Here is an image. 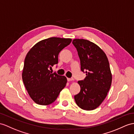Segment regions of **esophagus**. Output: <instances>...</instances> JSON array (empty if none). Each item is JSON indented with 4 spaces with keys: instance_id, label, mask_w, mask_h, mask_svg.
Masks as SVG:
<instances>
[{
    "instance_id": "34e87169",
    "label": "esophagus",
    "mask_w": 134,
    "mask_h": 134,
    "mask_svg": "<svg viewBox=\"0 0 134 134\" xmlns=\"http://www.w3.org/2000/svg\"><path fill=\"white\" fill-rule=\"evenodd\" d=\"M67 80L68 81H69V82H70V81H72L74 80V79L73 78H67Z\"/></svg>"
}]
</instances>
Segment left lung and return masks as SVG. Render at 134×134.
<instances>
[{
  "mask_svg": "<svg viewBox=\"0 0 134 134\" xmlns=\"http://www.w3.org/2000/svg\"><path fill=\"white\" fill-rule=\"evenodd\" d=\"M81 63V70L86 76L78 82L80 92L74 96L77 105L85 110H93L98 107L107 96L111 85L108 58L101 49L93 42L85 39H74Z\"/></svg>",
  "mask_w": 134,
  "mask_h": 134,
  "instance_id": "obj_1",
  "label": "left lung"
}]
</instances>
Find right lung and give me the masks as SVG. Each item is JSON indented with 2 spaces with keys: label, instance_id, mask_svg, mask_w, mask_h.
Here are the masks:
<instances>
[{
  "label": "right lung",
  "instance_id": "1",
  "mask_svg": "<svg viewBox=\"0 0 134 134\" xmlns=\"http://www.w3.org/2000/svg\"><path fill=\"white\" fill-rule=\"evenodd\" d=\"M71 41V38L50 37L38 42L28 52L22 78L29 96L37 104L50 105L66 86V77L49 69L58 64V54Z\"/></svg>",
  "mask_w": 134,
  "mask_h": 134
}]
</instances>
